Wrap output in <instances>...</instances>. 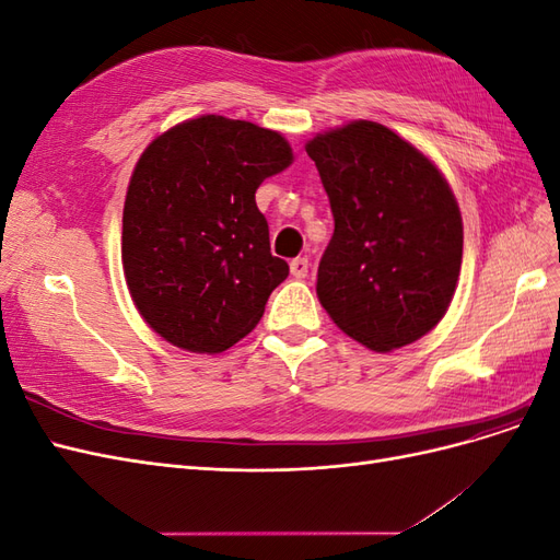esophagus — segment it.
Wrapping results in <instances>:
<instances>
[{"label":"esophagus","mask_w":560,"mask_h":560,"mask_svg":"<svg viewBox=\"0 0 560 560\" xmlns=\"http://www.w3.org/2000/svg\"><path fill=\"white\" fill-rule=\"evenodd\" d=\"M290 268H292V276H294V278H306L311 264H308L306 257H296V259H292Z\"/></svg>","instance_id":"34e87169"}]
</instances>
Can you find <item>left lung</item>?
<instances>
[{
  "label": "left lung",
  "mask_w": 560,
  "mask_h": 560,
  "mask_svg": "<svg viewBox=\"0 0 560 560\" xmlns=\"http://www.w3.org/2000/svg\"><path fill=\"white\" fill-rule=\"evenodd\" d=\"M306 151L334 214L319 303L371 350L418 341L448 311L463 264V219L446 179L374 121L317 135Z\"/></svg>",
  "instance_id": "obj_1"
}]
</instances>
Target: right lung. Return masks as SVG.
I'll list each match as a JSON object with an SVG mask.
<instances>
[{
  "instance_id": "obj_1",
  "label": "right lung",
  "mask_w": 560,
  "mask_h": 560,
  "mask_svg": "<svg viewBox=\"0 0 560 560\" xmlns=\"http://www.w3.org/2000/svg\"><path fill=\"white\" fill-rule=\"evenodd\" d=\"M292 163L282 135L200 116L151 142L124 206V273L147 325L194 352L249 334L290 276L270 254L259 184Z\"/></svg>"
}]
</instances>
